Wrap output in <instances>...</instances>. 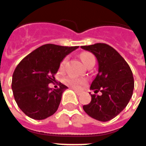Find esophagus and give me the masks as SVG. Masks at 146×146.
Returning a JSON list of instances; mask_svg holds the SVG:
<instances>
[{
	"mask_svg": "<svg viewBox=\"0 0 146 146\" xmlns=\"http://www.w3.org/2000/svg\"><path fill=\"white\" fill-rule=\"evenodd\" d=\"M72 89H73V91H75V92H76V94H77V95H80V92L78 89L75 88H72Z\"/></svg>",
	"mask_w": 146,
	"mask_h": 146,
	"instance_id": "esophagus-1",
	"label": "esophagus"
}]
</instances>
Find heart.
I'll return each mask as SVG.
<instances>
[{"label":"heart","instance_id":"heart-1","mask_svg":"<svg viewBox=\"0 0 146 146\" xmlns=\"http://www.w3.org/2000/svg\"><path fill=\"white\" fill-rule=\"evenodd\" d=\"M80 57L82 62L84 63V65H86V66H88L91 62H92V61H95V57H94V55H93L92 53L88 52V51L82 52L81 54H80ZM67 60H68V57H66L61 62V69H63L64 66H65V65L66 63ZM66 82L71 86H73V87L78 88V87L83 85V84L85 83V80L80 79V78H75V77H73V76H69V77H67L66 78Z\"/></svg>","mask_w":146,"mask_h":146}]
</instances>
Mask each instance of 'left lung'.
Here are the masks:
<instances>
[{
    "label": "left lung",
    "instance_id": "obj_1",
    "mask_svg": "<svg viewBox=\"0 0 146 146\" xmlns=\"http://www.w3.org/2000/svg\"><path fill=\"white\" fill-rule=\"evenodd\" d=\"M97 58L98 73L90 88L95 94L91 95L92 101L83 106L92 118L106 122L114 118L128 104L133 94L135 81L133 73L124 58L110 45L103 43L81 46Z\"/></svg>",
    "mask_w": 146,
    "mask_h": 146
}]
</instances>
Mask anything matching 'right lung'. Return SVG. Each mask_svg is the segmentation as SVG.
Returning a JSON list of instances; mask_svg holds the SVG:
<instances>
[{"mask_svg":"<svg viewBox=\"0 0 146 146\" xmlns=\"http://www.w3.org/2000/svg\"><path fill=\"white\" fill-rule=\"evenodd\" d=\"M78 46L66 47L47 44L27 55L15 68L11 81L15 100L27 116L44 119L53 115L60 104L66 86L57 89L48 84L55 81L54 75L64 58Z\"/></svg>","mask_w":146,"mask_h":146,"instance_id":"1","label":"right lung"}]
</instances>
